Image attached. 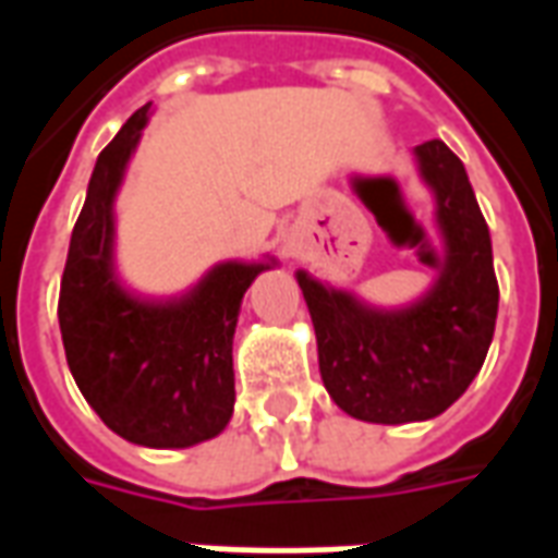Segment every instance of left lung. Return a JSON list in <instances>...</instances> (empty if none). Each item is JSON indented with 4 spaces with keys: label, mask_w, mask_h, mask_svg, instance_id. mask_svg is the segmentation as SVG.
I'll use <instances>...</instances> for the list:
<instances>
[{
    "label": "left lung",
    "mask_w": 558,
    "mask_h": 558,
    "mask_svg": "<svg viewBox=\"0 0 558 558\" xmlns=\"http://www.w3.org/2000/svg\"><path fill=\"white\" fill-rule=\"evenodd\" d=\"M412 155L445 244L430 290L403 307H374L295 271L326 391L347 415L371 424L442 415L478 376L499 311L490 230L463 163L442 140H427Z\"/></svg>",
    "instance_id": "1"
}]
</instances>
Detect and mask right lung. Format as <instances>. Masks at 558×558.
Returning a JSON list of instances; mask_svg holds the SVG:
<instances>
[{
	"instance_id": "add662e5",
	"label": "right lung",
	"mask_w": 558,
	"mask_h": 558,
	"mask_svg": "<svg viewBox=\"0 0 558 558\" xmlns=\"http://www.w3.org/2000/svg\"><path fill=\"white\" fill-rule=\"evenodd\" d=\"M151 104L128 119L92 170L65 275L59 328L83 398L122 439L191 448L232 418V335L242 299L275 259H227L172 299L131 292L116 271V194L125 182Z\"/></svg>"
}]
</instances>
